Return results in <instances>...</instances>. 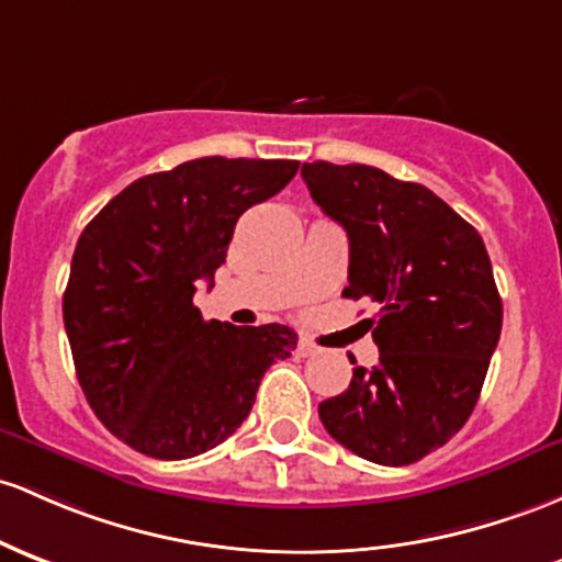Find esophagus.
I'll return each mask as SVG.
<instances>
[{
    "label": "esophagus",
    "mask_w": 562,
    "mask_h": 562,
    "mask_svg": "<svg viewBox=\"0 0 562 562\" xmlns=\"http://www.w3.org/2000/svg\"><path fill=\"white\" fill-rule=\"evenodd\" d=\"M299 355L301 357H314V355H319V347H317V344H312L310 338H301V341H299Z\"/></svg>",
    "instance_id": "34e87169"
}]
</instances>
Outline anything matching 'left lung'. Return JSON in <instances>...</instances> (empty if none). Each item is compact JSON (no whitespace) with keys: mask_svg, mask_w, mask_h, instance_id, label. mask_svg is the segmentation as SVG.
<instances>
[{"mask_svg":"<svg viewBox=\"0 0 562 562\" xmlns=\"http://www.w3.org/2000/svg\"><path fill=\"white\" fill-rule=\"evenodd\" d=\"M301 176L347 229L344 295L381 306L379 366H357L349 390L319 403V418L333 440L373 464H413L464 427L483 390L502 336L488 250L422 183L371 165L306 162Z\"/></svg>","mask_w":562,"mask_h":562,"instance_id":"obj_1","label":"left lung"}]
</instances>
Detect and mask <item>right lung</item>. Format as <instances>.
I'll return each mask as SVG.
<instances>
[{"label":"right lung","mask_w":562,"mask_h":562,"mask_svg":"<svg viewBox=\"0 0 562 562\" xmlns=\"http://www.w3.org/2000/svg\"><path fill=\"white\" fill-rule=\"evenodd\" d=\"M295 159L202 157L122 189L79 234L64 293L74 368L103 427L151 459H191L248 418L258 384L299 336L207 323L234 224L291 183Z\"/></svg>","instance_id":"obj_1"}]
</instances>
